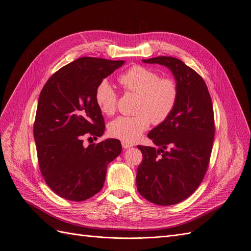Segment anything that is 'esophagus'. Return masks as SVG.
I'll return each instance as SVG.
<instances>
[{
  "instance_id": "1",
  "label": "esophagus",
  "mask_w": 251,
  "mask_h": 251,
  "mask_svg": "<svg viewBox=\"0 0 251 251\" xmlns=\"http://www.w3.org/2000/svg\"><path fill=\"white\" fill-rule=\"evenodd\" d=\"M122 146H123L124 149H127V148H130V147H132V145L130 143H127V142H125V141L122 142Z\"/></svg>"
}]
</instances>
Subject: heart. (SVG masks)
<instances>
[{
    "label": "heart",
    "instance_id": "heart-1",
    "mask_svg": "<svg viewBox=\"0 0 251 251\" xmlns=\"http://www.w3.org/2000/svg\"><path fill=\"white\" fill-rule=\"evenodd\" d=\"M126 92L139 96L134 116H120L108 126L111 137L132 143L149 127L151 122L160 125L174 111L179 98V87L170 77H160L159 73L141 65L129 68L119 78ZM94 98L99 109L106 115L116 111L117 94L107 80L98 83Z\"/></svg>",
    "mask_w": 251,
    "mask_h": 251
}]
</instances>
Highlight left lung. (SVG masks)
Instances as JSON below:
<instances>
[{
	"label": "left lung",
	"mask_w": 251,
	"mask_h": 251,
	"mask_svg": "<svg viewBox=\"0 0 251 251\" xmlns=\"http://www.w3.org/2000/svg\"><path fill=\"white\" fill-rule=\"evenodd\" d=\"M171 70L179 87V98L169 119L149 134L160 147L138 146L143 154L137 171L142 197L159 205L186 200L201 183L208 170L215 137L212 98L199 74L172 56L143 60Z\"/></svg>",
	"instance_id": "8db88e82"
}]
</instances>
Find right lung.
<instances>
[{"label": "right lung", "instance_id": "obj_1", "mask_svg": "<svg viewBox=\"0 0 251 251\" xmlns=\"http://www.w3.org/2000/svg\"><path fill=\"white\" fill-rule=\"evenodd\" d=\"M124 63L80 57L56 71L42 88L33 126L38 165L47 184L63 199L82 201L99 193L108 163L122 152L116 139L88 147L83 139L104 132L95 89Z\"/></svg>", "mask_w": 251, "mask_h": 251}]
</instances>
